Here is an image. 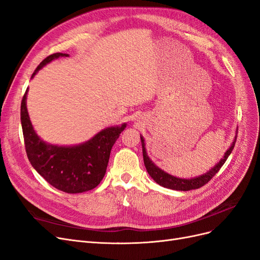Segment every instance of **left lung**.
Masks as SVG:
<instances>
[{
  "mask_svg": "<svg viewBox=\"0 0 260 260\" xmlns=\"http://www.w3.org/2000/svg\"><path fill=\"white\" fill-rule=\"evenodd\" d=\"M238 131V129H237ZM237 131H236V135L235 138L231 144L230 148L228 149V151L224 153V156L221 158L220 161L218 164L214 165L209 171H207L206 173L192 177V178H179L176 176H173L171 174H169L167 172H165L164 170H161L160 168H158L152 160L151 158L148 156V153H146L145 150V143H144V138L140 135V139H141V145H142V154H143V161H144V166L146 171L150 174V176L155 180V182L165 188L168 189H172V190H179V191H188V190H192V189H199L202 186H204L205 184H207L209 180L216 175V173H218V171L221 169V167L224 165V162L226 161V159L229 158V156L231 155L235 143H236V139H237Z\"/></svg>",
  "mask_w": 260,
  "mask_h": 260,
  "instance_id": "left-lung-1",
  "label": "left lung"
}]
</instances>
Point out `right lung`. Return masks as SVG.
Masks as SVG:
<instances>
[{"mask_svg":"<svg viewBox=\"0 0 260 260\" xmlns=\"http://www.w3.org/2000/svg\"><path fill=\"white\" fill-rule=\"evenodd\" d=\"M68 54L55 53L43 59L31 78L42 68ZM28 88L21 102V124L25 150L32 168L47 182L67 193H82L95 188L103 179L112 145L126 123L99 132L86 142L75 145H57L43 141L34 129L26 107Z\"/></svg>","mask_w":260,"mask_h":260,"instance_id":"obj_1","label":"right lung"}]
</instances>
